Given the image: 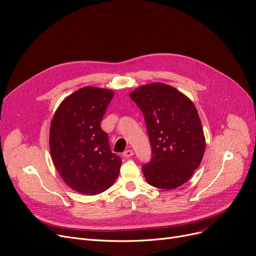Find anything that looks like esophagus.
Listing matches in <instances>:
<instances>
[{
	"label": "esophagus",
	"instance_id": "esophagus-1",
	"mask_svg": "<svg viewBox=\"0 0 256 256\" xmlns=\"http://www.w3.org/2000/svg\"><path fill=\"white\" fill-rule=\"evenodd\" d=\"M134 155V152L132 150H124V152H123V154H122V156L124 157V158H130V157H132Z\"/></svg>",
	"mask_w": 256,
	"mask_h": 256
}]
</instances>
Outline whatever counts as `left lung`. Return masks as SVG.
Segmentation results:
<instances>
[{
  "label": "left lung",
  "instance_id": "1",
  "mask_svg": "<svg viewBox=\"0 0 256 256\" xmlns=\"http://www.w3.org/2000/svg\"><path fill=\"white\" fill-rule=\"evenodd\" d=\"M142 112L152 159L142 166L150 186L172 190L186 184L200 166L206 139L193 102L164 83L142 85L130 94Z\"/></svg>",
  "mask_w": 256,
  "mask_h": 256
}]
</instances>
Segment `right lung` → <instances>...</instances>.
<instances>
[{"label":"right lung","mask_w":256,"mask_h":256,"mask_svg":"<svg viewBox=\"0 0 256 256\" xmlns=\"http://www.w3.org/2000/svg\"><path fill=\"white\" fill-rule=\"evenodd\" d=\"M114 92L86 86L65 98L50 124V148L54 164L74 191L97 195L115 182L121 158L112 153L100 123Z\"/></svg>","instance_id":"obj_1"}]
</instances>
